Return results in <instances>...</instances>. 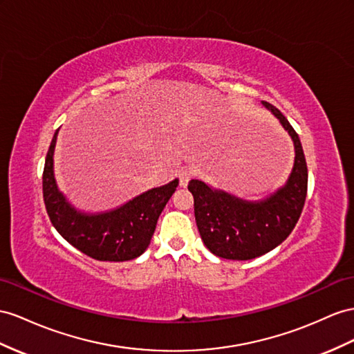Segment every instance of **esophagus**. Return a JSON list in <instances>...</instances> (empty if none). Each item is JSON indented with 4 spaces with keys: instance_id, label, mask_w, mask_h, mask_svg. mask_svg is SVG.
Returning a JSON list of instances; mask_svg holds the SVG:
<instances>
[{
    "instance_id": "obj_1",
    "label": "esophagus",
    "mask_w": 354,
    "mask_h": 354,
    "mask_svg": "<svg viewBox=\"0 0 354 354\" xmlns=\"http://www.w3.org/2000/svg\"><path fill=\"white\" fill-rule=\"evenodd\" d=\"M179 183H180V185H185V184L188 183V176L184 175V174L180 175V176H179Z\"/></svg>"
}]
</instances>
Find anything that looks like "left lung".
<instances>
[{"instance_id":"8db88e82","label":"left lung","mask_w":354,"mask_h":354,"mask_svg":"<svg viewBox=\"0 0 354 354\" xmlns=\"http://www.w3.org/2000/svg\"><path fill=\"white\" fill-rule=\"evenodd\" d=\"M107 118L94 116L68 127V139L80 149H97L106 136ZM59 130V129H58ZM58 130L53 134L43 170V201L53 227L71 245L100 261L138 259L148 248L161 211L178 187V179L148 189L115 209L85 214L71 206L57 185L53 174Z\"/></svg>"}]
</instances>
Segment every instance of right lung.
Segmentation results:
<instances>
[{"instance_id": "right-lung-1", "label": "right lung", "mask_w": 354, "mask_h": 354, "mask_svg": "<svg viewBox=\"0 0 354 354\" xmlns=\"http://www.w3.org/2000/svg\"><path fill=\"white\" fill-rule=\"evenodd\" d=\"M295 143V166L284 188L260 203L243 202L193 179L188 192L194 198L197 229L212 254L229 260L263 256L283 242L301 216L308 188V170L299 136L277 107L266 103Z\"/></svg>"}]
</instances>
